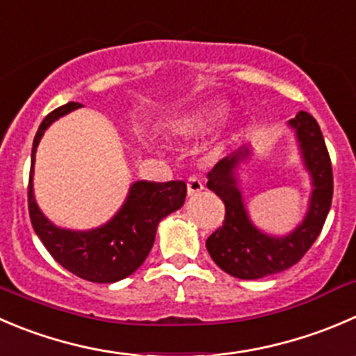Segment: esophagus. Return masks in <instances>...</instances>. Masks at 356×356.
I'll return each mask as SVG.
<instances>
[{"instance_id":"esophagus-1","label":"esophagus","mask_w":356,"mask_h":356,"mask_svg":"<svg viewBox=\"0 0 356 356\" xmlns=\"http://www.w3.org/2000/svg\"><path fill=\"white\" fill-rule=\"evenodd\" d=\"M202 189H203L202 179L196 177V175H191V177L188 179V195L196 196L198 193H202Z\"/></svg>"}]
</instances>
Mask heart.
Returning a JSON list of instances; mask_svg holds the SVG:
<instances>
[{
    "instance_id": "obj_1",
    "label": "heart",
    "mask_w": 356,
    "mask_h": 356,
    "mask_svg": "<svg viewBox=\"0 0 356 356\" xmlns=\"http://www.w3.org/2000/svg\"><path fill=\"white\" fill-rule=\"evenodd\" d=\"M224 109L220 108V106H217V108H209V109H202V111H196L195 115L188 116V118L182 120L181 123V130H196V129H202V127H205L207 123L212 122V120L219 118L220 115H222Z\"/></svg>"
}]
</instances>
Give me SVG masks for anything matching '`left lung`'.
<instances>
[{
  "label": "left lung",
  "instance_id": "left-lung-1",
  "mask_svg": "<svg viewBox=\"0 0 356 356\" xmlns=\"http://www.w3.org/2000/svg\"><path fill=\"white\" fill-rule=\"evenodd\" d=\"M289 127L298 137L302 161L312 175L313 186L308 212L292 233L271 236L255 227L248 217L236 177V168L241 161L250 158L247 146L222 158L207 175V188L212 189L226 207L222 226L209 236L207 250L220 270L234 278L257 280L292 268L315 243L330 210L334 193L332 165L322 130L306 111H299L289 122Z\"/></svg>",
  "mask_w": 356,
  "mask_h": 356
}]
</instances>
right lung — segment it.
<instances>
[{
	"mask_svg": "<svg viewBox=\"0 0 356 356\" xmlns=\"http://www.w3.org/2000/svg\"><path fill=\"white\" fill-rule=\"evenodd\" d=\"M81 108L79 102H67L51 111L41 122L31 151V174L27 202L34 231L51 257L83 280L113 284L130 277L146 261L154 243L158 224L168 213L184 205L186 182L137 181L130 186L129 196L111 220L88 231L57 227L44 217L34 200L33 168L36 147L44 130L60 116Z\"/></svg>",
	"mask_w": 356,
	"mask_h": 356,
	"instance_id": "1",
	"label": "right lung"
}]
</instances>
